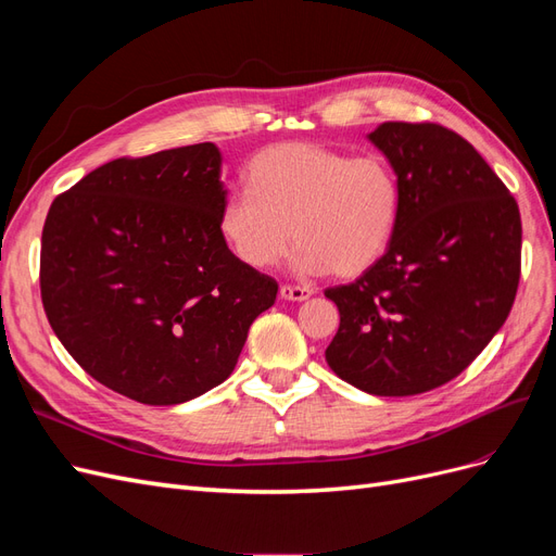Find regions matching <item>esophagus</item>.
Returning <instances> with one entry per match:
<instances>
[{
	"instance_id": "1",
	"label": "esophagus",
	"mask_w": 556,
	"mask_h": 556,
	"mask_svg": "<svg viewBox=\"0 0 556 556\" xmlns=\"http://www.w3.org/2000/svg\"><path fill=\"white\" fill-rule=\"evenodd\" d=\"M313 294V288L306 285H280V296L288 301H306Z\"/></svg>"
}]
</instances>
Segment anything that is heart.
Wrapping results in <instances>:
<instances>
[{"label":"heart","instance_id":"obj_1","mask_svg":"<svg viewBox=\"0 0 556 556\" xmlns=\"http://www.w3.org/2000/svg\"><path fill=\"white\" fill-rule=\"evenodd\" d=\"M248 178L250 188L223 199L217 231L250 268L276 266L296 239L299 271L355 278L392 245L401 182L382 155L278 143L252 157Z\"/></svg>","mask_w":556,"mask_h":556}]
</instances>
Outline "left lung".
<instances>
[{
  "instance_id": "1",
  "label": "left lung",
  "mask_w": 556,
  "mask_h": 556,
  "mask_svg": "<svg viewBox=\"0 0 556 556\" xmlns=\"http://www.w3.org/2000/svg\"><path fill=\"white\" fill-rule=\"evenodd\" d=\"M371 141L401 182L392 245L355 282L325 290L341 325L331 371L376 396L457 378L513 308L521 266L515 197L478 150L435 123H382Z\"/></svg>"
}]
</instances>
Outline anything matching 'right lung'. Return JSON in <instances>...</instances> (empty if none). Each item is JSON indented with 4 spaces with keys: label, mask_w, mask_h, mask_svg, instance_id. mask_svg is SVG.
Wrapping results in <instances>:
<instances>
[{
    "label": "right lung",
    "mask_w": 556,
    "mask_h": 556,
    "mask_svg": "<svg viewBox=\"0 0 556 556\" xmlns=\"http://www.w3.org/2000/svg\"><path fill=\"white\" fill-rule=\"evenodd\" d=\"M220 166L215 143L113 160L46 217L39 280L50 327L83 371L148 406L225 382L278 294L217 231Z\"/></svg>",
    "instance_id": "add662e5"
}]
</instances>
